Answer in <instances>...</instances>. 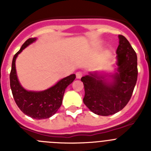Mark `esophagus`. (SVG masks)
I'll return each instance as SVG.
<instances>
[{
    "label": "esophagus",
    "mask_w": 151,
    "mask_h": 151,
    "mask_svg": "<svg viewBox=\"0 0 151 151\" xmlns=\"http://www.w3.org/2000/svg\"><path fill=\"white\" fill-rule=\"evenodd\" d=\"M76 76L77 78H81L82 77V76H83V73L81 71H78L76 73Z\"/></svg>",
    "instance_id": "esophagus-1"
}]
</instances>
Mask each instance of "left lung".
Segmentation results:
<instances>
[{
    "label": "left lung",
    "mask_w": 151,
    "mask_h": 151,
    "mask_svg": "<svg viewBox=\"0 0 151 151\" xmlns=\"http://www.w3.org/2000/svg\"><path fill=\"white\" fill-rule=\"evenodd\" d=\"M116 73L110 76L90 73L81 78L85 88L83 102L99 116H110L126 106L138 78L137 55L123 35H119Z\"/></svg>",
    "instance_id": "8db88e82"
}]
</instances>
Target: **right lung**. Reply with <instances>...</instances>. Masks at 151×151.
Listing matches in <instances>:
<instances>
[{
    "label": "right lung",
    "instance_id": "obj_1",
    "mask_svg": "<svg viewBox=\"0 0 151 151\" xmlns=\"http://www.w3.org/2000/svg\"><path fill=\"white\" fill-rule=\"evenodd\" d=\"M35 41L36 38L26 40L20 50L14 55L12 61L10 82L14 101L21 111L35 119H43L52 116L59 110L62 104L65 90L74 81L76 75L72 74L62 78L54 86L41 91H31L22 87L17 76L16 59L23 49Z\"/></svg>",
    "mask_w": 151,
    "mask_h": 151
}]
</instances>
